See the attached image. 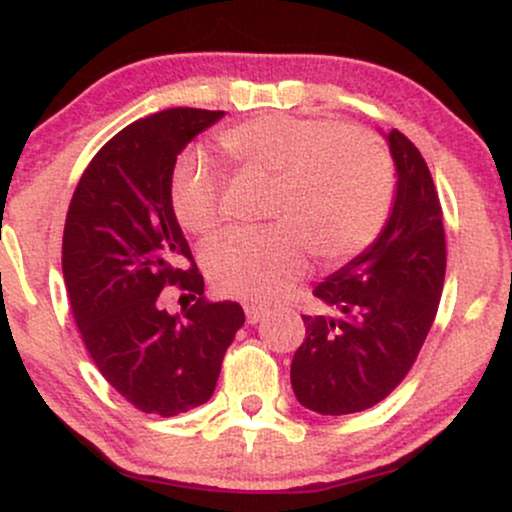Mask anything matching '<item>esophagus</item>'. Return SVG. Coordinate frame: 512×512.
<instances>
[{
	"instance_id": "obj_1",
	"label": "esophagus",
	"mask_w": 512,
	"mask_h": 512,
	"mask_svg": "<svg viewBox=\"0 0 512 512\" xmlns=\"http://www.w3.org/2000/svg\"><path fill=\"white\" fill-rule=\"evenodd\" d=\"M243 308H245V317H248L250 325H257V322H262L264 317L269 315V310L262 308V305H257V303H245Z\"/></svg>"
}]
</instances>
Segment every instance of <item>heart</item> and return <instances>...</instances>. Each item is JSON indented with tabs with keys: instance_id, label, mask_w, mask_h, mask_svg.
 <instances>
[{
	"instance_id": "heart-1",
	"label": "heart",
	"mask_w": 512,
	"mask_h": 512,
	"mask_svg": "<svg viewBox=\"0 0 512 512\" xmlns=\"http://www.w3.org/2000/svg\"><path fill=\"white\" fill-rule=\"evenodd\" d=\"M221 149L250 173L274 178L264 216L209 245L204 269L216 291L245 301H276L305 274V255L337 267L383 231L395 170L373 134L332 120L262 115L226 129ZM170 207L185 231L211 236L223 223L221 180L207 158H180Z\"/></svg>"
}]
</instances>
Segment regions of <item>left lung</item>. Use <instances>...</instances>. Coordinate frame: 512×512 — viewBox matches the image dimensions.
<instances>
[{"instance_id": "obj_1", "label": "left lung", "mask_w": 512, "mask_h": 512, "mask_svg": "<svg viewBox=\"0 0 512 512\" xmlns=\"http://www.w3.org/2000/svg\"><path fill=\"white\" fill-rule=\"evenodd\" d=\"M397 195L383 233L315 286L334 315H303L291 385L317 414L375 407L407 378L436 320L445 281L443 209L424 156L399 129L387 134Z\"/></svg>"}]
</instances>
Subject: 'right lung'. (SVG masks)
<instances>
[{
	"mask_svg": "<svg viewBox=\"0 0 512 512\" xmlns=\"http://www.w3.org/2000/svg\"><path fill=\"white\" fill-rule=\"evenodd\" d=\"M223 110L170 108L117 132L76 185L62 238L67 296L93 363L144 414L178 416L214 395L245 313L211 303L173 207L178 154ZM168 285L196 301L162 308Z\"/></svg>",
	"mask_w": 512,
	"mask_h": 512,
	"instance_id": "1",
	"label": "right lung"
}]
</instances>
